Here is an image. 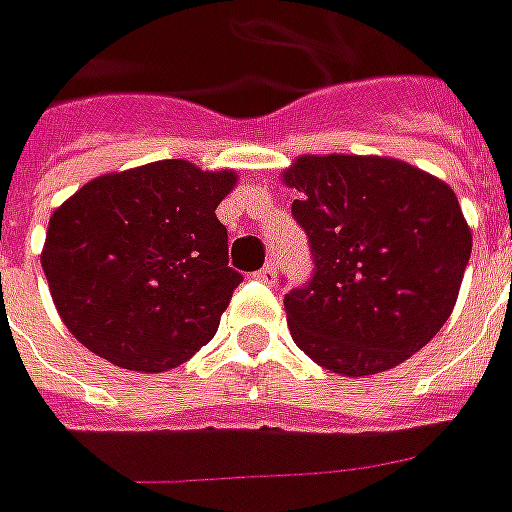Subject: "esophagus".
I'll return each mask as SVG.
<instances>
[{"instance_id":"obj_1","label":"esophagus","mask_w":512,"mask_h":512,"mask_svg":"<svg viewBox=\"0 0 512 512\" xmlns=\"http://www.w3.org/2000/svg\"><path fill=\"white\" fill-rule=\"evenodd\" d=\"M256 278L261 280V283H267V286H272L275 280H278V264L275 261H267L264 267H261L259 272H256Z\"/></svg>"}]
</instances>
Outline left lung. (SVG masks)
<instances>
[{
    "instance_id": "left-lung-1",
    "label": "left lung",
    "mask_w": 512,
    "mask_h": 512,
    "mask_svg": "<svg viewBox=\"0 0 512 512\" xmlns=\"http://www.w3.org/2000/svg\"><path fill=\"white\" fill-rule=\"evenodd\" d=\"M313 272L283 305L294 343L348 378L397 367L448 321L472 251L443 180L378 156H305L286 172Z\"/></svg>"
}]
</instances>
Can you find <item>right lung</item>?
Here are the masks:
<instances>
[{"mask_svg":"<svg viewBox=\"0 0 512 512\" xmlns=\"http://www.w3.org/2000/svg\"><path fill=\"white\" fill-rule=\"evenodd\" d=\"M234 180L153 161L91 180L51 215L42 272L88 351L124 370L164 372L210 343L242 283L215 218Z\"/></svg>","mask_w":512,"mask_h":512,"instance_id":"obj_1","label":"right lung"}]
</instances>
